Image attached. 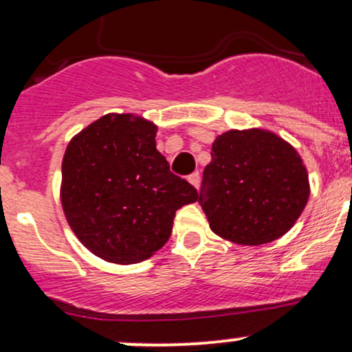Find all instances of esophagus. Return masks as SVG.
<instances>
[{
    "label": "esophagus",
    "instance_id": "obj_1",
    "mask_svg": "<svg viewBox=\"0 0 352 352\" xmlns=\"http://www.w3.org/2000/svg\"><path fill=\"white\" fill-rule=\"evenodd\" d=\"M188 182L193 185V187L199 188V185H200V173L199 172H193L192 175H188Z\"/></svg>",
    "mask_w": 352,
    "mask_h": 352
}]
</instances>
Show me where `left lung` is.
<instances>
[{"mask_svg": "<svg viewBox=\"0 0 352 352\" xmlns=\"http://www.w3.org/2000/svg\"><path fill=\"white\" fill-rule=\"evenodd\" d=\"M309 197L301 157L272 132L230 131L212 145L199 204L212 232L240 245L285 235Z\"/></svg>", "mask_w": 352, "mask_h": 352, "instance_id": "8db88e82", "label": "left lung"}]
</instances>
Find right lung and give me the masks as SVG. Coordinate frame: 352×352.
<instances>
[{"instance_id":"add662e5","label":"right lung","mask_w":352,"mask_h":352,"mask_svg":"<svg viewBox=\"0 0 352 352\" xmlns=\"http://www.w3.org/2000/svg\"><path fill=\"white\" fill-rule=\"evenodd\" d=\"M157 127L107 114L67 145L60 201L86 248L112 263H139L167 243L175 212L199 192L170 172L155 147Z\"/></svg>"}]
</instances>
